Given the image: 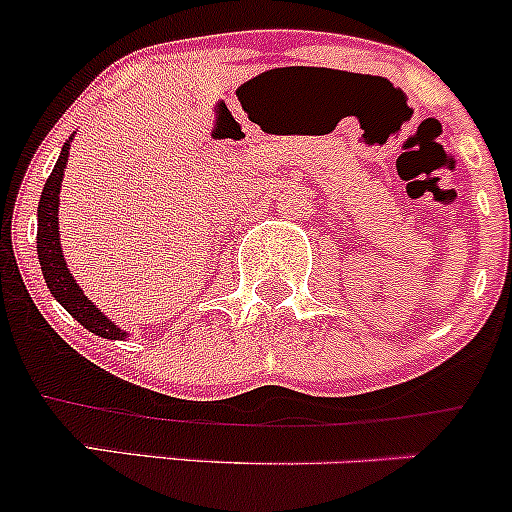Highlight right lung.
Returning a JSON list of instances; mask_svg holds the SVG:
<instances>
[{"mask_svg":"<svg viewBox=\"0 0 512 512\" xmlns=\"http://www.w3.org/2000/svg\"><path fill=\"white\" fill-rule=\"evenodd\" d=\"M69 160V143L61 148V156L56 160L54 170L46 178L44 193L39 200V230H36V255H39L41 272H44L46 287L51 289L56 299H59L61 307L76 319V322L84 324L89 332L98 334L103 339H123L126 332L116 327L113 322H108L106 314L91 302L84 294V289L76 285V280L71 277L69 267H66L64 252L59 245V190L61 180H64V165Z\"/></svg>","mask_w":512,"mask_h":512,"instance_id":"right-lung-1","label":"right lung"}]
</instances>
